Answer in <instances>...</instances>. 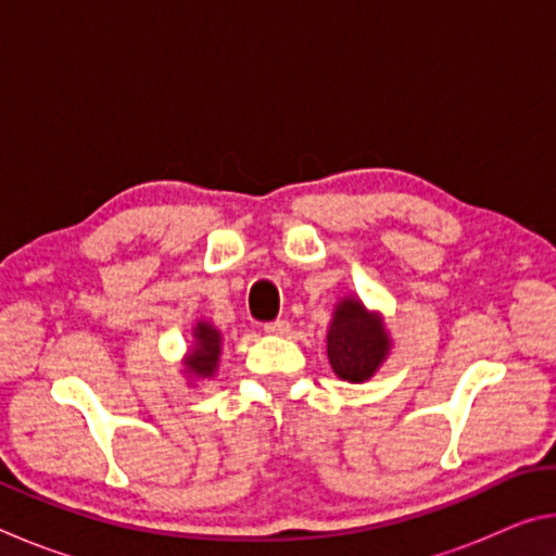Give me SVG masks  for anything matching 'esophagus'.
I'll return each instance as SVG.
<instances>
[{"label": "esophagus", "mask_w": 556, "mask_h": 556, "mask_svg": "<svg viewBox=\"0 0 556 556\" xmlns=\"http://www.w3.org/2000/svg\"><path fill=\"white\" fill-rule=\"evenodd\" d=\"M265 333H269V336H285V333H289V321H285V318L269 321V324H265Z\"/></svg>", "instance_id": "obj_1"}]
</instances>
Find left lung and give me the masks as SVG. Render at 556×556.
Instances as JSON below:
<instances>
[{"instance_id": "obj_1", "label": "left lung", "mask_w": 556, "mask_h": 556, "mask_svg": "<svg viewBox=\"0 0 556 556\" xmlns=\"http://www.w3.org/2000/svg\"><path fill=\"white\" fill-rule=\"evenodd\" d=\"M326 341L333 372L348 382L372 378L390 348L380 318L370 316L355 299H343L338 304Z\"/></svg>"}]
</instances>
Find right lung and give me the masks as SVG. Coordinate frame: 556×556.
I'll return each mask as SVG.
<instances>
[{
	"label": "right lung",
	"instance_id": "1",
	"mask_svg": "<svg viewBox=\"0 0 556 556\" xmlns=\"http://www.w3.org/2000/svg\"><path fill=\"white\" fill-rule=\"evenodd\" d=\"M195 348L191 357H188V372L199 375V378H211L220 355V333L215 331L211 324L195 326Z\"/></svg>",
	"mask_w": 556,
	"mask_h": 556
}]
</instances>
